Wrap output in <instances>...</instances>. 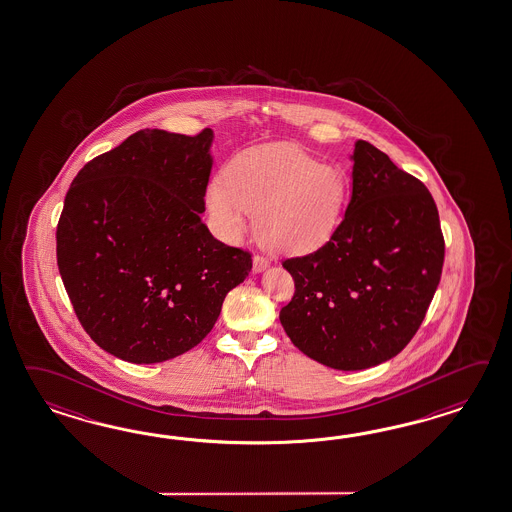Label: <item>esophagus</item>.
I'll return each instance as SVG.
<instances>
[{
  "mask_svg": "<svg viewBox=\"0 0 512 512\" xmlns=\"http://www.w3.org/2000/svg\"><path fill=\"white\" fill-rule=\"evenodd\" d=\"M268 268V259L264 257V255H255L253 257V272H262V270H266Z\"/></svg>",
  "mask_w": 512,
  "mask_h": 512,
  "instance_id": "obj_1",
  "label": "esophagus"
}]
</instances>
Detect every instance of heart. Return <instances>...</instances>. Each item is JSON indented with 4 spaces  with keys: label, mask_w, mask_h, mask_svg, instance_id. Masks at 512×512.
Here are the masks:
<instances>
[{
    "label": "heart",
    "mask_w": 512,
    "mask_h": 512,
    "mask_svg": "<svg viewBox=\"0 0 512 512\" xmlns=\"http://www.w3.org/2000/svg\"><path fill=\"white\" fill-rule=\"evenodd\" d=\"M348 181L329 164L287 144L242 151L207 192L212 220L238 238L257 212V235L277 253L301 255L327 244L340 225Z\"/></svg>",
    "instance_id": "heart-1"
}]
</instances>
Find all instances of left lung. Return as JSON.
Segmentation results:
<instances>
[{"label": "left lung", "mask_w": 512, "mask_h": 512, "mask_svg": "<svg viewBox=\"0 0 512 512\" xmlns=\"http://www.w3.org/2000/svg\"><path fill=\"white\" fill-rule=\"evenodd\" d=\"M351 159L346 214L322 248L283 261L296 290L279 312L296 348L344 372L388 361L411 342L444 264L437 205L424 183L364 140Z\"/></svg>", "instance_id": "8db88e82"}]
</instances>
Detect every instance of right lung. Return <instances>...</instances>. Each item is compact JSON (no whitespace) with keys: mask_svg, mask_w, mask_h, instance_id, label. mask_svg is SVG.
Wrapping results in <instances>:
<instances>
[{"mask_svg":"<svg viewBox=\"0 0 512 512\" xmlns=\"http://www.w3.org/2000/svg\"><path fill=\"white\" fill-rule=\"evenodd\" d=\"M212 131L142 129L75 175L57 224V266L75 316L101 349L153 364L211 333L251 253L201 222Z\"/></svg>","mask_w":512,"mask_h":512,"instance_id":"1","label":"right lung"}]
</instances>
